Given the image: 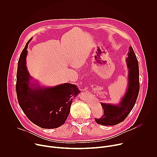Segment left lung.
<instances>
[{
	"label": "left lung",
	"mask_w": 157,
	"mask_h": 157,
	"mask_svg": "<svg viewBox=\"0 0 157 157\" xmlns=\"http://www.w3.org/2000/svg\"><path fill=\"white\" fill-rule=\"evenodd\" d=\"M126 59L128 69L127 90L121 102L117 105L101 103L104 114L96 122L102 125H114L124 121L135 105L140 88L139 63L132 47H129Z\"/></svg>",
	"instance_id": "1"
}]
</instances>
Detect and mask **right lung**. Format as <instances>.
I'll list each match as a JSON object with an SVG mask.
<instances>
[{
    "label": "right lung",
    "mask_w": 157,
    "mask_h": 157,
    "mask_svg": "<svg viewBox=\"0 0 157 157\" xmlns=\"http://www.w3.org/2000/svg\"><path fill=\"white\" fill-rule=\"evenodd\" d=\"M28 41L22 50L17 72L16 93L18 102L29 119L43 128H55L62 125L68 117L73 99L80 91L75 84L64 83L51 87H41L30 84L26 66Z\"/></svg>",
    "instance_id": "add662e5"
}]
</instances>
